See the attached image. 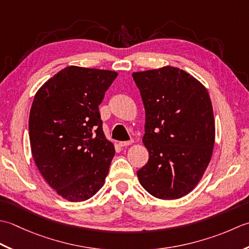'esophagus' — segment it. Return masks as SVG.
I'll return each instance as SVG.
<instances>
[{"instance_id": "esophagus-1", "label": "esophagus", "mask_w": 249, "mask_h": 249, "mask_svg": "<svg viewBox=\"0 0 249 249\" xmlns=\"http://www.w3.org/2000/svg\"><path fill=\"white\" fill-rule=\"evenodd\" d=\"M133 143V141H124V142H119V146L120 147H125V146H129Z\"/></svg>"}]
</instances>
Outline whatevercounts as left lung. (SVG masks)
I'll use <instances>...</instances> for the list:
<instances>
[{
	"instance_id": "left-lung-1",
	"label": "left lung",
	"mask_w": 249,
	"mask_h": 249,
	"mask_svg": "<svg viewBox=\"0 0 249 249\" xmlns=\"http://www.w3.org/2000/svg\"><path fill=\"white\" fill-rule=\"evenodd\" d=\"M132 76L145 107L143 143L149 153L139 180L158 199H178L197 185L212 158L215 120L210 94L178 68Z\"/></svg>"
}]
</instances>
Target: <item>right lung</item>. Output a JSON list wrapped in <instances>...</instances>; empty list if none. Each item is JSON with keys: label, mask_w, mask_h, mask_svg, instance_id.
Returning <instances> with one entry per match:
<instances>
[{"label": "right lung", "mask_w": 249, "mask_h": 249, "mask_svg": "<svg viewBox=\"0 0 249 249\" xmlns=\"http://www.w3.org/2000/svg\"><path fill=\"white\" fill-rule=\"evenodd\" d=\"M117 75L72 65L34 96L29 117L33 159L48 185L68 201L90 199L107 176L115 148L104 135L99 105Z\"/></svg>", "instance_id": "obj_1"}]
</instances>
